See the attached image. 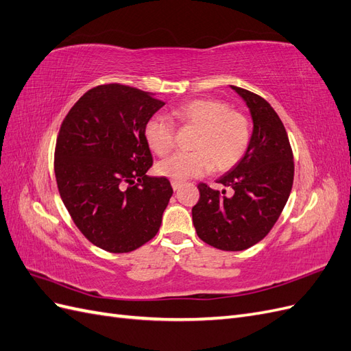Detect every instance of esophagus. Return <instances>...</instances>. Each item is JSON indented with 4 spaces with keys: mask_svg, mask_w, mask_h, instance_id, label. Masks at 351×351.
<instances>
[{
    "mask_svg": "<svg viewBox=\"0 0 351 351\" xmlns=\"http://www.w3.org/2000/svg\"><path fill=\"white\" fill-rule=\"evenodd\" d=\"M171 186H173V189H174V190H178L180 187H182V182H174V180H173V182H171Z\"/></svg>",
    "mask_w": 351,
    "mask_h": 351,
    "instance_id": "esophagus-1",
    "label": "esophagus"
}]
</instances>
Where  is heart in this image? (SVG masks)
<instances>
[{
	"label": "heart",
	"mask_w": 351,
	"mask_h": 351,
	"mask_svg": "<svg viewBox=\"0 0 351 351\" xmlns=\"http://www.w3.org/2000/svg\"><path fill=\"white\" fill-rule=\"evenodd\" d=\"M174 121L195 125L190 142L193 151L176 152L156 165L158 174L174 182L202 177L212 168L228 171L241 162L252 143V123L246 114L231 110L218 98H197L173 108ZM145 141L149 149L162 156L173 149L176 127L164 117L154 115L143 127Z\"/></svg>",
	"instance_id": "heart-1"
}]
</instances>
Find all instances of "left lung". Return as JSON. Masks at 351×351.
Here are the masks:
<instances>
[{
    "label": "left lung",
    "mask_w": 351,
    "mask_h": 351,
    "mask_svg": "<svg viewBox=\"0 0 351 351\" xmlns=\"http://www.w3.org/2000/svg\"><path fill=\"white\" fill-rule=\"evenodd\" d=\"M246 101L253 119L249 151L218 183L234 190H214L199 183L200 197L192 208L193 226L202 241L219 250L239 252L267 237L289 200L294 161L285 127L259 95L231 86Z\"/></svg>",
    "instance_id": "1"
}]
</instances>
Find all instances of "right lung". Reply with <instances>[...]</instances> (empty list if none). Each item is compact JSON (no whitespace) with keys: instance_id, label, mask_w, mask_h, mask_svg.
<instances>
[{"instance_id":"add662e5","label":"right lung","mask_w":351,"mask_h":351,"mask_svg":"<svg viewBox=\"0 0 351 351\" xmlns=\"http://www.w3.org/2000/svg\"><path fill=\"white\" fill-rule=\"evenodd\" d=\"M164 107L154 95L120 83L92 88L62 121L54 171L62 204L92 244L129 253L152 240L173 195L154 164L143 127Z\"/></svg>"}]
</instances>
